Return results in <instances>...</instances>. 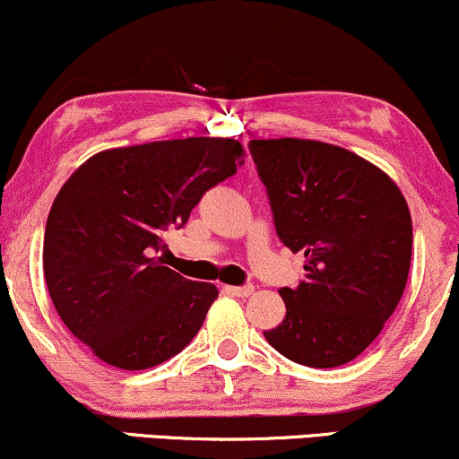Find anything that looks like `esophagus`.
<instances>
[{"label": "esophagus", "mask_w": 459, "mask_h": 459, "mask_svg": "<svg viewBox=\"0 0 459 459\" xmlns=\"http://www.w3.org/2000/svg\"><path fill=\"white\" fill-rule=\"evenodd\" d=\"M226 291H229V294H233V296H239V299H246V296L253 294L255 287L250 285V283H246V285H229V287H226Z\"/></svg>", "instance_id": "34e87169"}]
</instances>
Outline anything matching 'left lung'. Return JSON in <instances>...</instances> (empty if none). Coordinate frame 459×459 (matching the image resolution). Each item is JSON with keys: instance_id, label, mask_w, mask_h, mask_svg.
Instances as JSON below:
<instances>
[{"instance_id": "8db88e82", "label": "left lung", "mask_w": 459, "mask_h": 459, "mask_svg": "<svg viewBox=\"0 0 459 459\" xmlns=\"http://www.w3.org/2000/svg\"><path fill=\"white\" fill-rule=\"evenodd\" d=\"M279 239L305 253V281L279 290L287 314L264 331L272 349L309 368L355 359L394 314L411 261V215L390 176L337 145L248 143Z\"/></svg>"}]
</instances>
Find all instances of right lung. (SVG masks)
<instances>
[{
	"mask_svg": "<svg viewBox=\"0 0 459 459\" xmlns=\"http://www.w3.org/2000/svg\"><path fill=\"white\" fill-rule=\"evenodd\" d=\"M239 165V141L189 137L104 150L69 176L48 215L43 272L60 320L100 359L145 370L194 340L218 287L152 253Z\"/></svg>",
	"mask_w": 459,
	"mask_h": 459,
	"instance_id": "add662e5",
	"label": "right lung"
}]
</instances>
